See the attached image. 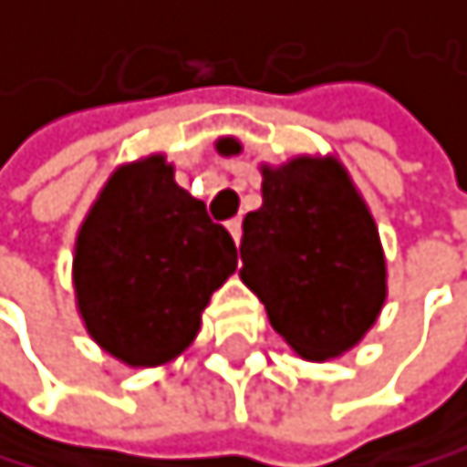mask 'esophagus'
Here are the masks:
<instances>
[{"instance_id": "34e87169", "label": "esophagus", "mask_w": 467, "mask_h": 467, "mask_svg": "<svg viewBox=\"0 0 467 467\" xmlns=\"http://www.w3.org/2000/svg\"><path fill=\"white\" fill-rule=\"evenodd\" d=\"M226 229H229V235L235 238V244H241V235H244V229H241V220L235 217V220H229L226 223Z\"/></svg>"}]
</instances>
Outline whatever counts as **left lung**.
I'll list each match as a JSON object with an SVG mask.
<instances>
[{
	"label": "left lung",
	"instance_id": "8db88e82",
	"mask_svg": "<svg viewBox=\"0 0 467 467\" xmlns=\"http://www.w3.org/2000/svg\"><path fill=\"white\" fill-rule=\"evenodd\" d=\"M238 138L217 152L238 155ZM262 205L244 217L241 279L265 303L270 327L306 362L353 350L389 297L377 220L338 155H291L258 164Z\"/></svg>",
	"mask_w": 467,
	"mask_h": 467
}]
</instances>
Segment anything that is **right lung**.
Segmentation results:
<instances>
[{
	"instance_id": "1",
	"label": "right lung",
	"mask_w": 467,
	"mask_h": 467,
	"mask_svg": "<svg viewBox=\"0 0 467 467\" xmlns=\"http://www.w3.org/2000/svg\"><path fill=\"white\" fill-rule=\"evenodd\" d=\"M235 267L232 235L176 185L167 155L150 152L117 164L81 220L76 312L102 353L161 368L200 336L205 306Z\"/></svg>"
}]
</instances>
